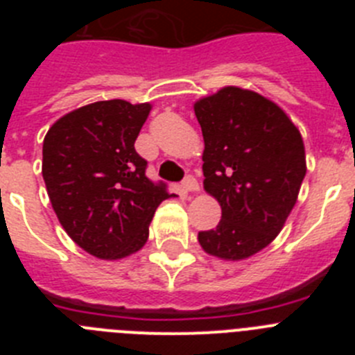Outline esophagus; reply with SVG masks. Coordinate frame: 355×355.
Returning a JSON list of instances; mask_svg holds the SVG:
<instances>
[{"mask_svg":"<svg viewBox=\"0 0 355 355\" xmlns=\"http://www.w3.org/2000/svg\"><path fill=\"white\" fill-rule=\"evenodd\" d=\"M183 190L184 192H199V183L193 175H187L183 181Z\"/></svg>","mask_w":355,"mask_h":355,"instance_id":"esophagus-1","label":"esophagus"}]
</instances>
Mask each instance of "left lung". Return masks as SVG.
<instances>
[{
	"label": "left lung",
	"instance_id": "8db88e82",
	"mask_svg": "<svg viewBox=\"0 0 355 355\" xmlns=\"http://www.w3.org/2000/svg\"><path fill=\"white\" fill-rule=\"evenodd\" d=\"M202 130L205 190L222 218L200 231L205 252L227 261L254 256L275 240L306 175L302 135L274 101L224 87L193 105Z\"/></svg>",
	"mask_w": 355,
	"mask_h": 355
}]
</instances>
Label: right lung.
Returning a JSON list of instances; mask_svg holds the SVG:
<instances>
[{
    "label": "right lung",
    "instance_id": "obj_1",
    "mask_svg": "<svg viewBox=\"0 0 355 355\" xmlns=\"http://www.w3.org/2000/svg\"><path fill=\"white\" fill-rule=\"evenodd\" d=\"M149 103L97 101L72 110L49 128L42 178L62 227L99 259H121L146 245L156 208L168 199L165 183L146 175L135 140Z\"/></svg>",
    "mask_w": 355,
    "mask_h": 355
}]
</instances>
